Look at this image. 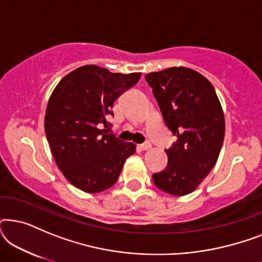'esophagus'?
Masks as SVG:
<instances>
[{
    "mask_svg": "<svg viewBox=\"0 0 262 262\" xmlns=\"http://www.w3.org/2000/svg\"><path fill=\"white\" fill-rule=\"evenodd\" d=\"M138 148L141 150H149L151 148V144H150V143H144V144H139Z\"/></svg>",
    "mask_w": 262,
    "mask_h": 262,
    "instance_id": "obj_1",
    "label": "esophagus"
}]
</instances>
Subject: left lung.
<instances>
[{"label": "left lung", "mask_w": 262, "mask_h": 262, "mask_svg": "<svg viewBox=\"0 0 262 262\" xmlns=\"http://www.w3.org/2000/svg\"><path fill=\"white\" fill-rule=\"evenodd\" d=\"M163 120L178 139L166 149V169L152 174L154 184L171 195L194 191L214 167L224 141L225 121L211 82L185 67L145 75Z\"/></svg>", "instance_id": "8db88e82"}]
</instances>
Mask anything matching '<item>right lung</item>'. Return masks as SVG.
I'll use <instances>...</instances> for the list:
<instances>
[{
    "mask_svg": "<svg viewBox=\"0 0 262 262\" xmlns=\"http://www.w3.org/2000/svg\"><path fill=\"white\" fill-rule=\"evenodd\" d=\"M141 78V73H111L83 66L64 76L50 96L45 113L49 145L67 180L81 191L99 193L112 187L134 143L107 134L113 103Z\"/></svg>",
    "mask_w": 262,
    "mask_h": 262,
    "instance_id": "1",
    "label": "right lung"
}]
</instances>
